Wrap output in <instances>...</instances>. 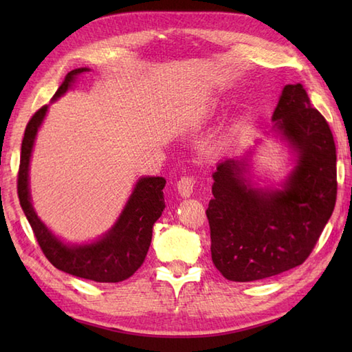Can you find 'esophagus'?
<instances>
[{"label": "esophagus", "instance_id": "obj_1", "mask_svg": "<svg viewBox=\"0 0 352 352\" xmlns=\"http://www.w3.org/2000/svg\"><path fill=\"white\" fill-rule=\"evenodd\" d=\"M193 186H195V177L193 175H184L177 182V190L182 197L188 198L193 193Z\"/></svg>", "mask_w": 352, "mask_h": 352}]
</instances>
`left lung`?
I'll list each match as a JSON object with an SVG mask.
<instances>
[{
  "label": "left lung",
  "mask_w": 352,
  "mask_h": 352,
  "mask_svg": "<svg viewBox=\"0 0 352 352\" xmlns=\"http://www.w3.org/2000/svg\"><path fill=\"white\" fill-rule=\"evenodd\" d=\"M272 121L298 153L283 190L251 189L237 160L221 162L213 174L206 210L212 260L230 281L263 280L302 265L336 206L333 133L301 83L283 89Z\"/></svg>",
  "instance_id": "8db88e82"
}]
</instances>
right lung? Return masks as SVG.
Returning <instances> with one entry per match:
<instances>
[{
  "instance_id": "1",
  "label": "right lung",
  "mask_w": 352,
  "mask_h": 352,
  "mask_svg": "<svg viewBox=\"0 0 352 352\" xmlns=\"http://www.w3.org/2000/svg\"><path fill=\"white\" fill-rule=\"evenodd\" d=\"M86 71L89 69L78 68L66 74L52 100L63 95L72 80ZM48 106H42L25 126L18 170V198L36 241L50 263L66 274L96 283H119L130 278L144 263L151 245L154 222L160 218L163 208L166 207L163 195L166 180L162 177L140 178L115 227L101 241L83 246L62 243L37 218L30 203L28 192L30 157L37 129L43 121Z\"/></svg>"
}]
</instances>
